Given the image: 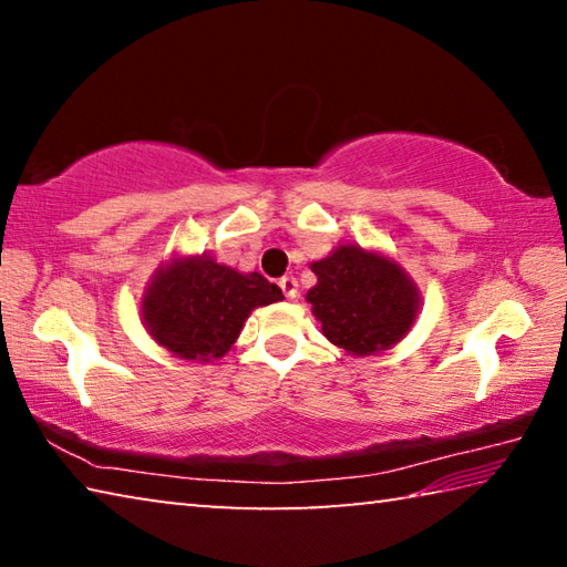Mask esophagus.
<instances>
[{"instance_id": "1", "label": "esophagus", "mask_w": 567, "mask_h": 567, "mask_svg": "<svg viewBox=\"0 0 567 567\" xmlns=\"http://www.w3.org/2000/svg\"><path fill=\"white\" fill-rule=\"evenodd\" d=\"M280 287H282V292H285L287 300H295V297H297V280H295L292 275H285L282 280H280Z\"/></svg>"}]
</instances>
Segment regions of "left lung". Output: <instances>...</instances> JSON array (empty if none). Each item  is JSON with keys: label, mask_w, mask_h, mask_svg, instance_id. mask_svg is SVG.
<instances>
[{"label": "left lung", "mask_w": 567, "mask_h": 567, "mask_svg": "<svg viewBox=\"0 0 567 567\" xmlns=\"http://www.w3.org/2000/svg\"><path fill=\"white\" fill-rule=\"evenodd\" d=\"M310 270L318 285L305 300L312 305L315 320L324 338L354 358L395 348L417 320L420 287L388 252L344 243L315 260Z\"/></svg>", "instance_id": "8db88e82"}]
</instances>
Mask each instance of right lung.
I'll use <instances>...</instances> for the list:
<instances>
[{"instance_id": "1", "label": "right lung", "mask_w": 567, "mask_h": 567, "mask_svg": "<svg viewBox=\"0 0 567 567\" xmlns=\"http://www.w3.org/2000/svg\"><path fill=\"white\" fill-rule=\"evenodd\" d=\"M285 300L260 272H237L207 255H175L145 287L140 318L159 348L189 362L225 358L249 312Z\"/></svg>"}]
</instances>
